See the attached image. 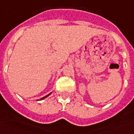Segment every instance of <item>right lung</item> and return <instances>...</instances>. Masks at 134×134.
Listing matches in <instances>:
<instances>
[{
	"label": "right lung",
	"instance_id": "obj_1",
	"mask_svg": "<svg viewBox=\"0 0 134 134\" xmlns=\"http://www.w3.org/2000/svg\"><path fill=\"white\" fill-rule=\"evenodd\" d=\"M51 93H52V92H51V93H50L49 94H48V95H46V96H44V97H43V98H40V99H39V100H43V99H44V98H47V97H48V96H50V95H51Z\"/></svg>",
	"mask_w": 134,
	"mask_h": 134
}]
</instances>
